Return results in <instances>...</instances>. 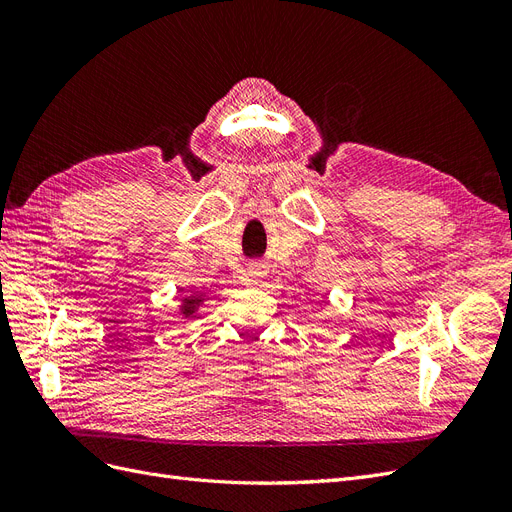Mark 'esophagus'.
Segmentation results:
<instances>
[{"label":"esophagus","instance_id":"esophagus-1","mask_svg":"<svg viewBox=\"0 0 512 512\" xmlns=\"http://www.w3.org/2000/svg\"><path fill=\"white\" fill-rule=\"evenodd\" d=\"M267 275V267L262 265V262H250L247 265V277H250V282H262Z\"/></svg>","mask_w":512,"mask_h":512}]
</instances>
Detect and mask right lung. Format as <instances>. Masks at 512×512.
Here are the masks:
<instances>
[{
  "label": "right lung",
  "mask_w": 512,
  "mask_h": 512,
  "mask_svg": "<svg viewBox=\"0 0 512 512\" xmlns=\"http://www.w3.org/2000/svg\"><path fill=\"white\" fill-rule=\"evenodd\" d=\"M205 301H207L205 294H198V292H194V294H185V297H181V299H179L177 312H179L185 320H190L192 316H196V314L200 312V307L205 305Z\"/></svg>",
  "instance_id": "add662e5"
}]
</instances>
